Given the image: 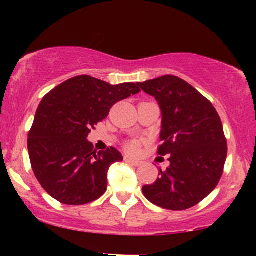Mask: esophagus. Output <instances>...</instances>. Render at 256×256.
<instances>
[{
    "mask_svg": "<svg viewBox=\"0 0 256 256\" xmlns=\"http://www.w3.org/2000/svg\"><path fill=\"white\" fill-rule=\"evenodd\" d=\"M125 161H126V162L131 164V165H134V166H140V165H142V161L134 160V158H125Z\"/></svg>",
    "mask_w": 256,
    "mask_h": 256,
    "instance_id": "obj_1",
    "label": "esophagus"
}]
</instances>
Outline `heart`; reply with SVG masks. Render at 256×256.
<instances>
[{"label":"heart","instance_id":"heart-1","mask_svg":"<svg viewBox=\"0 0 256 256\" xmlns=\"http://www.w3.org/2000/svg\"><path fill=\"white\" fill-rule=\"evenodd\" d=\"M126 150H128L130 154H136V152L140 150V144L138 142H130L128 146H126Z\"/></svg>","mask_w":256,"mask_h":256}]
</instances>
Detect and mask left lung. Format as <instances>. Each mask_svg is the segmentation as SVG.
Masks as SVG:
<instances>
[{
    "instance_id": "8db88e82",
    "label": "left lung",
    "mask_w": 256,
    "mask_h": 256,
    "mask_svg": "<svg viewBox=\"0 0 256 256\" xmlns=\"http://www.w3.org/2000/svg\"><path fill=\"white\" fill-rule=\"evenodd\" d=\"M161 110L158 154L168 155L155 183L142 192L152 204L171 210L192 208L216 189L228 155L222 120L216 108L195 88L176 76L138 83Z\"/></svg>"
}]
</instances>
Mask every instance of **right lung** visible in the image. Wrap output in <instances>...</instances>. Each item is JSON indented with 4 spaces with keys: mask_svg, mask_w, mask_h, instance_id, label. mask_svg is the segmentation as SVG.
Here are the masks:
<instances>
[{
    "mask_svg": "<svg viewBox=\"0 0 256 256\" xmlns=\"http://www.w3.org/2000/svg\"><path fill=\"white\" fill-rule=\"evenodd\" d=\"M140 91L138 83L112 85L77 76L44 96L28 132V148L34 176L52 198L77 206L104 195L108 170L122 156L113 146L94 150L88 134L107 118L112 106Z\"/></svg>",
    "mask_w": 256,
    "mask_h": 256,
    "instance_id": "obj_1",
    "label": "right lung"
}]
</instances>
